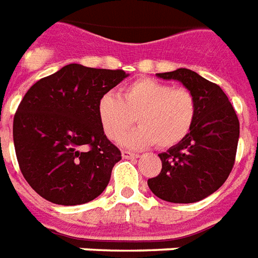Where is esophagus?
<instances>
[{"mask_svg":"<svg viewBox=\"0 0 258 258\" xmlns=\"http://www.w3.org/2000/svg\"><path fill=\"white\" fill-rule=\"evenodd\" d=\"M121 156H123V158H127V160H128V158H137V157H138L137 154L131 153V152H128V150H123V152H121Z\"/></svg>","mask_w":258,"mask_h":258,"instance_id":"esophagus-1","label":"esophagus"}]
</instances>
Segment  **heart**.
<instances>
[{
  "label": "heart",
  "instance_id": "obj_1",
  "mask_svg": "<svg viewBox=\"0 0 258 258\" xmlns=\"http://www.w3.org/2000/svg\"><path fill=\"white\" fill-rule=\"evenodd\" d=\"M105 135L119 141L134 121L139 127L121 141L127 148H172L186 138L197 117V100L186 87L144 78L127 86L119 97L105 94L98 102Z\"/></svg>",
  "mask_w": 258,
  "mask_h": 258
}]
</instances>
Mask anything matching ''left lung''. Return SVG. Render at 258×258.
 Instances as JSON below:
<instances>
[{"label": "left lung", "instance_id": "1", "mask_svg": "<svg viewBox=\"0 0 258 258\" xmlns=\"http://www.w3.org/2000/svg\"><path fill=\"white\" fill-rule=\"evenodd\" d=\"M156 75L191 91L197 100V117L182 142L158 154L163 168L149 179L148 186L167 202L201 201L223 186L234 167L239 120L224 91L197 72L179 68Z\"/></svg>", "mask_w": 258, "mask_h": 258}]
</instances>
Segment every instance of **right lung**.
<instances>
[{
	"label": "right lung",
	"mask_w": 258,
	"mask_h": 258,
	"mask_svg": "<svg viewBox=\"0 0 258 258\" xmlns=\"http://www.w3.org/2000/svg\"><path fill=\"white\" fill-rule=\"evenodd\" d=\"M127 76L121 70L68 64L23 97L13 144L23 176L42 198L81 205L108 186L121 153L104 134L98 102Z\"/></svg>",
	"instance_id": "right-lung-1"
}]
</instances>
